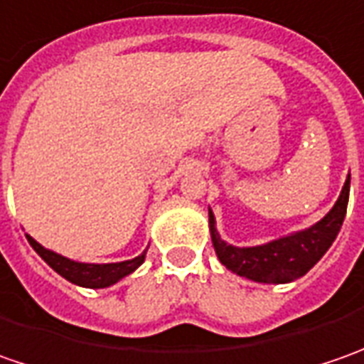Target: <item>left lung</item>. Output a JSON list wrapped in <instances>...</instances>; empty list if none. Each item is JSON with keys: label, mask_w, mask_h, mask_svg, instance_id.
<instances>
[{"label": "left lung", "mask_w": 364, "mask_h": 364, "mask_svg": "<svg viewBox=\"0 0 364 364\" xmlns=\"http://www.w3.org/2000/svg\"><path fill=\"white\" fill-rule=\"evenodd\" d=\"M350 192V176L344 182L336 204L324 218L304 231L291 232L257 247H235L225 243L217 231L215 215L208 208V227L218 261L229 272L259 284H289L310 272L334 243L343 227Z\"/></svg>", "instance_id": "left-lung-1"}]
</instances>
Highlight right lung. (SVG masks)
<instances>
[{"mask_svg": "<svg viewBox=\"0 0 364 364\" xmlns=\"http://www.w3.org/2000/svg\"><path fill=\"white\" fill-rule=\"evenodd\" d=\"M30 245L34 247V251L48 263L50 267L58 275H63L64 279H68L70 284H77L82 287H109L117 284L125 275L133 273L144 261H146V251L141 255L129 261H119V263H80V261H73V259L63 257L54 251H50L46 247L34 241L30 235H26Z\"/></svg>", "mask_w": 364, "mask_h": 364, "instance_id": "1", "label": "right lung"}]
</instances>
